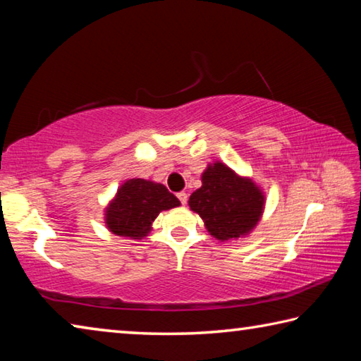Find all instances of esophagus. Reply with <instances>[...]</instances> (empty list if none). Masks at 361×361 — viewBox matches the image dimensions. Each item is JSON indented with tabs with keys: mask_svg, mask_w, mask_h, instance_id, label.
<instances>
[{
	"mask_svg": "<svg viewBox=\"0 0 361 361\" xmlns=\"http://www.w3.org/2000/svg\"><path fill=\"white\" fill-rule=\"evenodd\" d=\"M176 195H178V199H180V202L183 204V205H185L186 202H188V194L185 192V191H183V192H178V194H176Z\"/></svg>",
	"mask_w": 361,
	"mask_h": 361,
	"instance_id": "obj_1",
	"label": "esophagus"
}]
</instances>
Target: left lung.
Wrapping results in <instances>:
<instances>
[{
	"mask_svg": "<svg viewBox=\"0 0 361 361\" xmlns=\"http://www.w3.org/2000/svg\"><path fill=\"white\" fill-rule=\"evenodd\" d=\"M189 207L215 239L232 240L247 235L258 224L264 195L252 180L215 162L202 173V186L191 194Z\"/></svg>",
	"mask_w": 361,
	"mask_h": 361,
	"instance_id": "obj_1",
	"label": "left lung"
}]
</instances>
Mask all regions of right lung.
<instances>
[{
	"instance_id": "right-lung-1",
	"label": "right lung",
	"mask_w": 361,
	"mask_h": 361,
	"mask_svg": "<svg viewBox=\"0 0 361 361\" xmlns=\"http://www.w3.org/2000/svg\"><path fill=\"white\" fill-rule=\"evenodd\" d=\"M180 200L164 185L142 178L127 180L105 213L108 229L116 235L142 239L162 210L178 207Z\"/></svg>"
}]
</instances>
